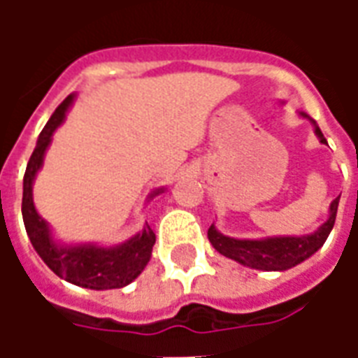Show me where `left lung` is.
I'll return each instance as SVG.
<instances>
[{"label": "left lung", "instance_id": "1", "mask_svg": "<svg viewBox=\"0 0 358 358\" xmlns=\"http://www.w3.org/2000/svg\"><path fill=\"white\" fill-rule=\"evenodd\" d=\"M301 117L310 120V124L315 126L316 138L320 140V143L328 145V141L315 120L305 113H301ZM338 205L339 197H336L330 205L328 220L316 232L307 234V236H274V238H261V240H238V238L220 234L215 224H210L207 236H209L213 248L217 249L220 255L228 257L236 263L255 270H266V272L280 270L282 272V270L293 268L295 264L307 261L308 257L315 255L316 251L322 248L324 241L328 240L331 228H334V222H336Z\"/></svg>", "mask_w": 358, "mask_h": 358}]
</instances>
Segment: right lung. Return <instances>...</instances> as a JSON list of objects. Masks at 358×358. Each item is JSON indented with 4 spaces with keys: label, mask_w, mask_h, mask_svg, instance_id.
<instances>
[{
    "label": "right lung",
    "mask_w": 358,
    "mask_h": 358,
    "mask_svg": "<svg viewBox=\"0 0 358 358\" xmlns=\"http://www.w3.org/2000/svg\"><path fill=\"white\" fill-rule=\"evenodd\" d=\"M73 101L74 94H71L55 109L48 124L43 126L42 134L38 136L34 153L28 161L24 182H22V220H24V228L36 253L42 257L43 263L59 278L74 285L88 287V289H117L134 282L149 263L151 251L155 245L153 230L145 226L134 238L113 248H103L95 243L66 245V243H59L53 238L50 224L38 215L34 199H32L36 174L42 169L43 155L50 148L51 136L63 124L66 110L71 109ZM161 192H164V187L155 189L149 197H155Z\"/></svg>",
    "instance_id": "1"
}]
</instances>
